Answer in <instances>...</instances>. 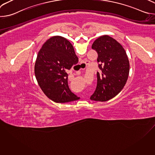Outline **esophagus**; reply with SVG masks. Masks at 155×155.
Returning a JSON list of instances; mask_svg holds the SVG:
<instances>
[{
    "mask_svg": "<svg viewBox=\"0 0 155 155\" xmlns=\"http://www.w3.org/2000/svg\"><path fill=\"white\" fill-rule=\"evenodd\" d=\"M82 63H83V62H82ZM82 63H81V64H82ZM84 63H86V64H87V62H84Z\"/></svg>",
    "mask_w": 155,
    "mask_h": 155,
    "instance_id": "1",
    "label": "esophagus"
}]
</instances>
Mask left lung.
I'll return each mask as SVG.
<instances>
[{
	"label": "left lung",
	"mask_w": 155,
	"mask_h": 155,
	"mask_svg": "<svg viewBox=\"0 0 155 155\" xmlns=\"http://www.w3.org/2000/svg\"><path fill=\"white\" fill-rule=\"evenodd\" d=\"M92 48L98 54L99 72L97 84L90 99L105 102L115 97L125 86L129 73V62L126 51L120 43L108 35L97 38Z\"/></svg>",
	"instance_id": "left-lung-1"
}]
</instances>
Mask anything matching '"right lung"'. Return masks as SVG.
<instances>
[{
  "label": "right lung",
  "instance_id": "obj_1",
  "mask_svg": "<svg viewBox=\"0 0 155 155\" xmlns=\"http://www.w3.org/2000/svg\"><path fill=\"white\" fill-rule=\"evenodd\" d=\"M78 62L71 42L61 36H54L39 50L34 73L41 90L50 99L65 103L79 98L70 90L66 71Z\"/></svg>",
  "mask_w": 155,
  "mask_h": 155
}]
</instances>
